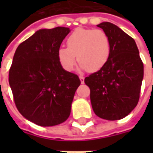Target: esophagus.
<instances>
[{
    "label": "esophagus",
    "instance_id": "1",
    "mask_svg": "<svg viewBox=\"0 0 153 153\" xmlns=\"http://www.w3.org/2000/svg\"><path fill=\"white\" fill-rule=\"evenodd\" d=\"M79 78L80 80H81V82H82V83H84V77H83V76H80Z\"/></svg>",
    "mask_w": 153,
    "mask_h": 153
}]
</instances>
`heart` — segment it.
<instances>
[{"mask_svg": "<svg viewBox=\"0 0 153 153\" xmlns=\"http://www.w3.org/2000/svg\"><path fill=\"white\" fill-rule=\"evenodd\" d=\"M111 53L108 35L102 30L77 29L67 39V48L58 49V59L68 71L74 69L76 56L81 70L99 71L106 64Z\"/></svg>", "mask_w": 153, "mask_h": 153, "instance_id": "1", "label": "heart"}]
</instances>
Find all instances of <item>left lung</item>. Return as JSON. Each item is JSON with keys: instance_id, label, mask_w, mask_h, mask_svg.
Here are the masks:
<instances>
[{"instance_id": "8db88e82", "label": "left lung", "mask_w": 153, "mask_h": 153, "mask_svg": "<svg viewBox=\"0 0 153 153\" xmlns=\"http://www.w3.org/2000/svg\"><path fill=\"white\" fill-rule=\"evenodd\" d=\"M97 26L108 35L111 53L106 64L84 82L94 113L105 120H119L137 105L144 66L132 37L110 22Z\"/></svg>"}]
</instances>
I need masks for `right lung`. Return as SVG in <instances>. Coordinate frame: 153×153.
I'll return each instance as SVG.
<instances>
[{"instance_id":"right-lung-1","label":"right lung","mask_w":153,"mask_h":153,"mask_svg":"<svg viewBox=\"0 0 153 153\" xmlns=\"http://www.w3.org/2000/svg\"><path fill=\"white\" fill-rule=\"evenodd\" d=\"M70 28L41 29L15 51L9 85L21 115L42 127L60 124L69 117L76 90V74L62 67L58 49Z\"/></svg>"}]
</instances>
